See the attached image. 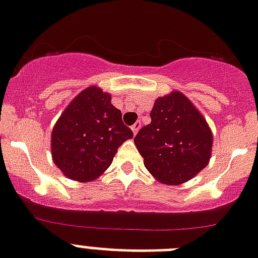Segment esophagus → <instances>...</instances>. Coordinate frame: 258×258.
<instances>
[{
	"instance_id": "esophagus-1",
	"label": "esophagus",
	"mask_w": 258,
	"mask_h": 258,
	"mask_svg": "<svg viewBox=\"0 0 258 258\" xmlns=\"http://www.w3.org/2000/svg\"><path fill=\"white\" fill-rule=\"evenodd\" d=\"M139 128H140V123H139V122H136L135 124H134L133 127H131V130H133L134 135H136V134H138V131H139Z\"/></svg>"
}]
</instances>
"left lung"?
Returning a JSON list of instances; mask_svg holds the SVG:
<instances>
[{
    "label": "left lung",
    "instance_id": "8db88e82",
    "mask_svg": "<svg viewBox=\"0 0 258 258\" xmlns=\"http://www.w3.org/2000/svg\"><path fill=\"white\" fill-rule=\"evenodd\" d=\"M213 131L206 118L183 93L173 90L159 97L151 123L135 136L144 165L159 182L181 185L209 165Z\"/></svg>",
    "mask_w": 258,
    "mask_h": 258
}]
</instances>
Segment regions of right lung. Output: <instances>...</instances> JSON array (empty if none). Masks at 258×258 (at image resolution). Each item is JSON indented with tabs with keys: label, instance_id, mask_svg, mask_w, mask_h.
I'll use <instances>...</instances> for the list:
<instances>
[{
	"label": "right lung",
	"instance_id": "right-lung-1",
	"mask_svg": "<svg viewBox=\"0 0 258 258\" xmlns=\"http://www.w3.org/2000/svg\"><path fill=\"white\" fill-rule=\"evenodd\" d=\"M133 136L109 93L89 86L56 120L51 134L52 160L67 178L90 182L102 176L119 147Z\"/></svg>",
	"mask_w": 258,
	"mask_h": 258
}]
</instances>
